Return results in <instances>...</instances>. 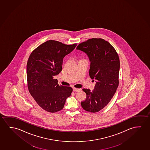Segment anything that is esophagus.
<instances>
[{"mask_svg":"<svg viewBox=\"0 0 150 150\" xmlns=\"http://www.w3.org/2000/svg\"><path fill=\"white\" fill-rule=\"evenodd\" d=\"M73 91L75 92H79L81 90V89H79V88H73Z\"/></svg>","mask_w":150,"mask_h":150,"instance_id":"34e87169","label":"esophagus"}]
</instances>
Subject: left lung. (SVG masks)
Here are the masks:
<instances>
[{"mask_svg":"<svg viewBox=\"0 0 150 150\" xmlns=\"http://www.w3.org/2000/svg\"><path fill=\"white\" fill-rule=\"evenodd\" d=\"M87 54L90 62L89 76L95 79V89H83L87 95L81 102L88 112L96 113L111 101L119 83L120 59L111 44L101 38H92L79 44L76 48Z\"/></svg>","mask_w":150,"mask_h":150,"instance_id":"1","label":"left lung"}]
</instances>
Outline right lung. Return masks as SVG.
I'll use <instances>...</instances> for the list:
<instances>
[{
	"label": "right lung",
	"instance_id": "1",
	"mask_svg": "<svg viewBox=\"0 0 150 150\" xmlns=\"http://www.w3.org/2000/svg\"><path fill=\"white\" fill-rule=\"evenodd\" d=\"M77 46L50 40L37 47L28 59V88L35 101L44 110L54 113L61 110L73 89L59 86L53 79L62 69L63 60Z\"/></svg>",
	"mask_w": 150,
	"mask_h": 150
}]
</instances>
